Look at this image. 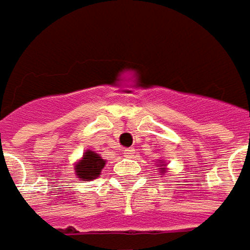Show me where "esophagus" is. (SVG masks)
<instances>
[{
  "label": "esophagus",
  "mask_w": 250,
  "mask_h": 250,
  "mask_svg": "<svg viewBox=\"0 0 250 250\" xmlns=\"http://www.w3.org/2000/svg\"><path fill=\"white\" fill-rule=\"evenodd\" d=\"M133 154H134V148H125V151H123V156H125V157H128V159H130Z\"/></svg>",
  "instance_id": "obj_1"
}]
</instances>
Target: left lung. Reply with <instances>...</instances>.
<instances>
[{
  "instance_id": "left-lung-1",
  "label": "left lung",
  "mask_w": 250,
  "mask_h": 250,
  "mask_svg": "<svg viewBox=\"0 0 250 250\" xmlns=\"http://www.w3.org/2000/svg\"><path fill=\"white\" fill-rule=\"evenodd\" d=\"M157 170H159V173H160L162 176L166 173V170H167V165H166L165 160H157Z\"/></svg>"
}]
</instances>
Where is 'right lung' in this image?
I'll return each instance as SVG.
<instances>
[{
  "label": "right lung",
  "instance_id": "right-lung-1",
  "mask_svg": "<svg viewBox=\"0 0 250 250\" xmlns=\"http://www.w3.org/2000/svg\"><path fill=\"white\" fill-rule=\"evenodd\" d=\"M105 166V160L93 150H85L83 157L74 165L76 176L81 182H91L102 174L103 167Z\"/></svg>",
  "mask_w": 250,
  "mask_h": 250
}]
</instances>
